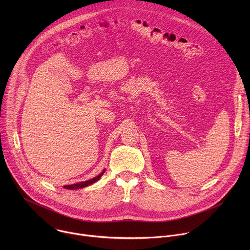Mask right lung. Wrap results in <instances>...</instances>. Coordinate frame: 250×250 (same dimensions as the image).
<instances>
[{"instance_id": "1", "label": "right lung", "mask_w": 250, "mask_h": 250, "mask_svg": "<svg viewBox=\"0 0 250 250\" xmlns=\"http://www.w3.org/2000/svg\"><path fill=\"white\" fill-rule=\"evenodd\" d=\"M104 173V170L98 176H96L95 178H93V179H90L88 181H84V182H80V183H76V184H72V185H67V186H64L65 189H68V190H75V189H81V188H84V187H87L93 183H95L96 181H98L101 176Z\"/></svg>"}]
</instances>
